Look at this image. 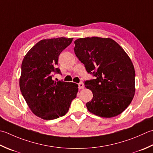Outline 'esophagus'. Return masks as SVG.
I'll use <instances>...</instances> for the list:
<instances>
[{
	"mask_svg": "<svg viewBox=\"0 0 153 153\" xmlns=\"http://www.w3.org/2000/svg\"><path fill=\"white\" fill-rule=\"evenodd\" d=\"M78 86L79 89H82L84 88V85H83V83L82 82H80L79 83H78Z\"/></svg>",
	"mask_w": 153,
	"mask_h": 153,
	"instance_id": "34e87169",
	"label": "esophagus"
}]
</instances>
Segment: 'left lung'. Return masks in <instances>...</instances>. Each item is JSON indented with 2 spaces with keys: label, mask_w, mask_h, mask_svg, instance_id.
<instances>
[{
  "label": "left lung",
  "mask_w": 153,
  "mask_h": 153,
  "mask_svg": "<svg viewBox=\"0 0 153 153\" xmlns=\"http://www.w3.org/2000/svg\"><path fill=\"white\" fill-rule=\"evenodd\" d=\"M74 52L94 79L85 82L93 93L86 103L90 113L110 118L124 111L135 93V71L125 50L111 38H79L74 42Z\"/></svg>",
  "instance_id": "1"
}]
</instances>
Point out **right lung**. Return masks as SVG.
Returning a JSON list of instances; mask_svg holds the SVG:
<instances>
[{
	"label": "right lung",
	"instance_id": "right-lung-1",
	"mask_svg": "<svg viewBox=\"0 0 153 153\" xmlns=\"http://www.w3.org/2000/svg\"><path fill=\"white\" fill-rule=\"evenodd\" d=\"M73 40L64 37L45 39L36 44L25 55L21 67L20 88L29 108L45 120L64 116L76 97L78 85L53 80L60 53Z\"/></svg>",
	"mask_w": 153,
	"mask_h": 153
}]
</instances>
